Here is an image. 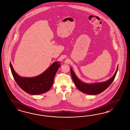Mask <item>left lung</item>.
Masks as SVG:
<instances>
[{
    "label": "left lung",
    "instance_id": "obj_1",
    "mask_svg": "<svg viewBox=\"0 0 130 130\" xmlns=\"http://www.w3.org/2000/svg\"><path fill=\"white\" fill-rule=\"evenodd\" d=\"M70 70L73 81L80 91L89 95H97L103 92L113 82L118 72V66L114 75L109 80L105 82L94 83H86L82 82L77 77L72 68L70 67Z\"/></svg>",
    "mask_w": 130,
    "mask_h": 130
}]
</instances>
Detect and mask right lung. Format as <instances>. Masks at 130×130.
Segmentation results:
<instances>
[{"label":"right lung","mask_w":130,"mask_h":130,"mask_svg":"<svg viewBox=\"0 0 130 130\" xmlns=\"http://www.w3.org/2000/svg\"><path fill=\"white\" fill-rule=\"evenodd\" d=\"M60 66V62H54L40 75L33 77H21L16 73L10 62L11 72L16 82L24 91L31 95L41 94L49 91Z\"/></svg>","instance_id":"1"}]
</instances>
